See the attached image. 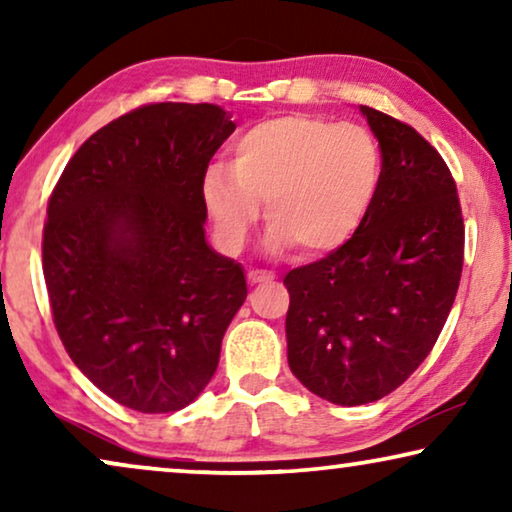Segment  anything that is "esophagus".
Listing matches in <instances>:
<instances>
[{
  "label": "esophagus",
  "instance_id": "esophagus-1",
  "mask_svg": "<svg viewBox=\"0 0 512 512\" xmlns=\"http://www.w3.org/2000/svg\"><path fill=\"white\" fill-rule=\"evenodd\" d=\"M247 279H249V284H263V282H272L275 275H272V272H268V270H249Z\"/></svg>",
  "mask_w": 512,
  "mask_h": 512
}]
</instances>
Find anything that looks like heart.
Masks as SVG:
<instances>
[{"instance_id":"b5f03b06","label":"heart","mask_w":512,"mask_h":512,"mask_svg":"<svg viewBox=\"0 0 512 512\" xmlns=\"http://www.w3.org/2000/svg\"><path fill=\"white\" fill-rule=\"evenodd\" d=\"M380 184L382 151L366 128L284 114L242 132L230 165H207L200 198L228 254L247 244L265 200L268 254L300 247L305 256H326L359 233Z\"/></svg>"}]
</instances>
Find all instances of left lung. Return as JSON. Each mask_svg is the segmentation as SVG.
I'll use <instances>...</instances> for the list:
<instances>
[{
	"mask_svg": "<svg viewBox=\"0 0 512 512\" xmlns=\"http://www.w3.org/2000/svg\"><path fill=\"white\" fill-rule=\"evenodd\" d=\"M359 111L382 151L375 205L345 247L284 277L289 368L335 405L380 401L415 373L443 331L464 265V219L445 160L410 125Z\"/></svg>",
	"mask_w": 512,
	"mask_h": 512,
	"instance_id": "8db88e82",
	"label": "left lung"
}]
</instances>
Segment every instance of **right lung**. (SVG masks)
<instances>
[{"mask_svg":"<svg viewBox=\"0 0 512 512\" xmlns=\"http://www.w3.org/2000/svg\"><path fill=\"white\" fill-rule=\"evenodd\" d=\"M233 130L207 102L135 109L81 144L48 202L55 328L76 368L125 408L193 403L247 298L242 265L207 242L200 198Z\"/></svg>","mask_w":512,"mask_h":512,"instance_id":"right-lung-1","label":"right lung"}]
</instances>
